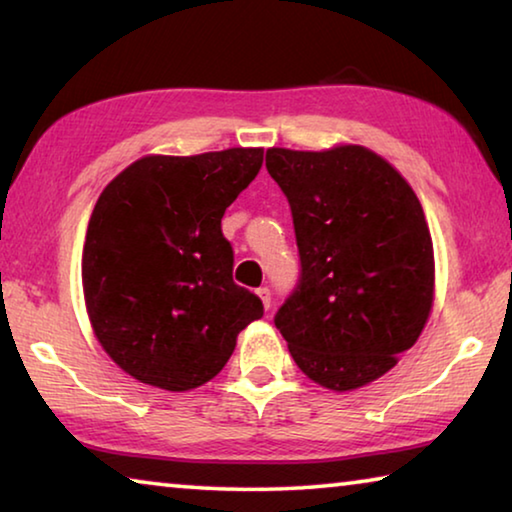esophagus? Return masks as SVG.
I'll list each match as a JSON object with an SVG mask.
<instances>
[{"label": "esophagus", "mask_w": 512, "mask_h": 512, "mask_svg": "<svg viewBox=\"0 0 512 512\" xmlns=\"http://www.w3.org/2000/svg\"><path fill=\"white\" fill-rule=\"evenodd\" d=\"M257 296H259V300H262V305L266 307V310H269V307H271V289L269 287H259Z\"/></svg>", "instance_id": "34e87169"}]
</instances>
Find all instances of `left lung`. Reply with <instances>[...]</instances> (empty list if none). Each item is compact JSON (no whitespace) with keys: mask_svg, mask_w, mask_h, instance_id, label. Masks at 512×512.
I'll return each mask as SVG.
<instances>
[{"mask_svg":"<svg viewBox=\"0 0 512 512\" xmlns=\"http://www.w3.org/2000/svg\"><path fill=\"white\" fill-rule=\"evenodd\" d=\"M294 218L300 278L275 314L298 369L335 392L394 367L433 307L428 223L399 170L362 145L266 150Z\"/></svg>","mask_w":512,"mask_h":512,"instance_id":"8db88e82","label":"left lung"}]
</instances>
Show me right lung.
I'll list each match as a JSON object with an SVG mask.
<instances>
[{
    "label": "right lung",
    "mask_w": 512,
    "mask_h": 512,
    "mask_svg": "<svg viewBox=\"0 0 512 512\" xmlns=\"http://www.w3.org/2000/svg\"><path fill=\"white\" fill-rule=\"evenodd\" d=\"M262 148L143 157L97 198L81 282L109 358L145 385L184 392L225 367L264 305L232 280L221 218L255 180Z\"/></svg>",
    "instance_id": "obj_1"
}]
</instances>
